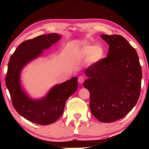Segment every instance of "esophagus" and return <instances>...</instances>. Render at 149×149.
Listing matches in <instances>:
<instances>
[{"mask_svg": "<svg viewBox=\"0 0 149 149\" xmlns=\"http://www.w3.org/2000/svg\"><path fill=\"white\" fill-rule=\"evenodd\" d=\"M78 83H80V84H82V83H83V82H84V80H85V78L83 76H79L78 77Z\"/></svg>", "mask_w": 149, "mask_h": 149, "instance_id": "esophagus-1", "label": "esophagus"}]
</instances>
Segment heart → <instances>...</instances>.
<instances>
[{
  "instance_id": "obj_1",
  "label": "heart",
  "mask_w": 149,
  "mask_h": 149,
  "mask_svg": "<svg viewBox=\"0 0 149 149\" xmlns=\"http://www.w3.org/2000/svg\"><path fill=\"white\" fill-rule=\"evenodd\" d=\"M80 54L82 57H88L90 64H95L103 60L106 56V51L101 45H87L81 47Z\"/></svg>"
}]
</instances>
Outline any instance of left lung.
Instances as JSON below:
<instances>
[{
    "label": "left lung",
    "mask_w": 149,
    "mask_h": 149,
    "mask_svg": "<svg viewBox=\"0 0 149 149\" xmlns=\"http://www.w3.org/2000/svg\"><path fill=\"white\" fill-rule=\"evenodd\" d=\"M109 45L107 57L85 70L92 114L102 123L123 118L140 95L142 71L136 49L120 35H101Z\"/></svg>",
    "instance_id": "left-lung-1"
}]
</instances>
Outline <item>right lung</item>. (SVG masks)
<instances>
[{
  "label": "right lung",
  "mask_w": 149,
  "mask_h": 149,
  "mask_svg": "<svg viewBox=\"0 0 149 149\" xmlns=\"http://www.w3.org/2000/svg\"><path fill=\"white\" fill-rule=\"evenodd\" d=\"M60 38L59 34L49 33L26 40L15 49L8 63L6 83L13 107L20 116L34 123L46 125L55 122L62 115L67 99L78 88V78L73 77L54 85L42 98L34 100L22 88L20 76L23 68Z\"/></svg>",
  "instance_id": "obj_1"
}]
</instances>
